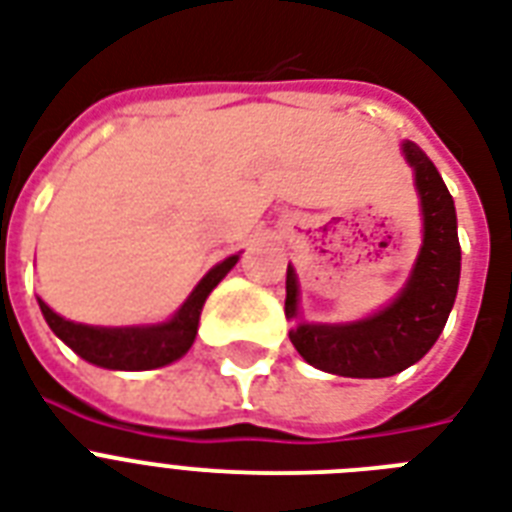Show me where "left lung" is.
I'll list each match as a JSON object with an SVG mask.
<instances>
[{
    "instance_id": "obj_1",
    "label": "left lung",
    "mask_w": 512,
    "mask_h": 512,
    "mask_svg": "<svg viewBox=\"0 0 512 512\" xmlns=\"http://www.w3.org/2000/svg\"><path fill=\"white\" fill-rule=\"evenodd\" d=\"M401 154L414 172L420 196L422 244L409 279L385 308L345 324H313L300 316V284L295 265H287L284 316L295 321L289 340L297 353L321 372L377 380L417 364L444 332L460 287V239L454 199L436 164L412 140Z\"/></svg>"
}]
</instances>
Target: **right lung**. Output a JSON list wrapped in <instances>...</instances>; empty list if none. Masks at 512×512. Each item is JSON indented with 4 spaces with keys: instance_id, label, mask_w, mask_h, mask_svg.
Instances as JSON below:
<instances>
[{
    "instance_id": "1",
    "label": "right lung",
    "mask_w": 512,
    "mask_h": 512,
    "mask_svg": "<svg viewBox=\"0 0 512 512\" xmlns=\"http://www.w3.org/2000/svg\"><path fill=\"white\" fill-rule=\"evenodd\" d=\"M239 263V255L225 257L223 263L209 268L207 276L193 287L185 297V303L172 313L167 321L159 324H135V327H90V324H76L52 311L50 305L39 300L44 321L76 356L90 361L103 369L114 372H146L159 369L177 358H183L191 350L196 332H199L201 308L207 303L209 292L228 276L233 265Z\"/></svg>"
}]
</instances>
